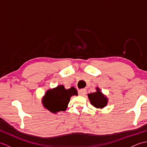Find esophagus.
Masks as SVG:
<instances>
[{"mask_svg":"<svg viewBox=\"0 0 147 147\" xmlns=\"http://www.w3.org/2000/svg\"><path fill=\"white\" fill-rule=\"evenodd\" d=\"M86 91L85 89H82L78 92V94L79 95H81V96H84L86 94Z\"/></svg>","mask_w":147,"mask_h":147,"instance_id":"1","label":"esophagus"}]
</instances>
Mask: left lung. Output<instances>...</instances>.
<instances>
[{
    "label": "left lung",
    "instance_id": "8db88e82",
    "mask_svg": "<svg viewBox=\"0 0 147 147\" xmlns=\"http://www.w3.org/2000/svg\"><path fill=\"white\" fill-rule=\"evenodd\" d=\"M92 105L96 108H103L107 104V99L100 92V89L96 88V92L88 95Z\"/></svg>",
    "mask_w": 147,
    "mask_h": 147
}]
</instances>
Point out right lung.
Segmentation results:
<instances>
[{"label": "right lung", "mask_w": 147, "mask_h": 147, "mask_svg": "<svg viewBox=\"0 0 147 147\" xmlns=\"http://www.w3.org/2000/svg\"><path fill=\"white\" fill-rule=\"evenodd\" d=\"M77 95V90L74 87L66 90L64 86H58L55 88L47 92L43 100V105L49 111L54 113L58 111H64L71 96Z\"/></svg>", "instance_id": "obj_1"}]
</instances>
